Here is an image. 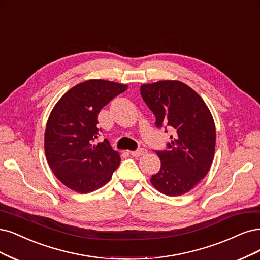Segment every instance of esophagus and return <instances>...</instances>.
<instances>
[{
	"label": "esophagus",
	"mask_w": 260,
	"mask_h": 260,
	"mask_svg": "<svg viewBox=\"0 0 260 260\" xmlns=\"http://www.w3.org/2000/svg\"><path fill=\"white\" fill-rule=\"evenodd\" d=\"M147 153V150L145 148H139L137 150H133V151H130V154L134 157H140V156H143L145 155Z\"/></svg>",
	"instance_id": "esophagus-1"
}]
</instances>
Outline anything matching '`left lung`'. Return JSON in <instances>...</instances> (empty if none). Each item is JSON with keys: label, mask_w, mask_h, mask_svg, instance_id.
<instances>
[{"label": "left lung", "mask_w": 260, "mask_h": 260, "mask_svg": "<svg viewBox=\"0 0 260 260\" xmlns=\"http://www.w3.org/2000/svg\"><path fill=\"white\" fill-rule=\"evenodd\" d=\"M141 95L156 117V126L173 132L168 150H156L160 171L150 183L161 193L181 196L208 174L215 151L213 116L202 98L180 80L144 84Z\"/></svg>", "instance_id": "1"}]
</instances>
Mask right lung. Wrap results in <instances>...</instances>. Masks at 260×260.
Masks as SVG:
<instances>
[{
	"mask_svg": "<svg viewBox=\"0 0 260 260\" xmlns=\"http://www.w3.org/2000/svg\"><path fill=\"white\" fill-rule=\"evenodd\" d=\"M128 86L89 79L67 91L53 106L45 130V154L58 180L70 189L88 193L104 186L120 164L118 151L99 136L98 115Z\"/></svg>",
	"mask_w": 260,
	"mask_h": 260,
	"instance_id": "add662e5",
	"label": "right lung"
}]
</instances>
